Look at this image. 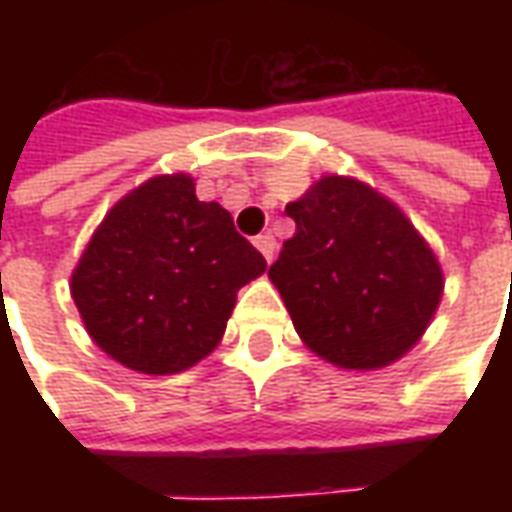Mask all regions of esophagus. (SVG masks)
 <instances>
[{
  "label": "esophagus",
  "mask_w": 512,
  "mask_h": 512,
  "mask_svg": "<svg viewBox=\"0 0 512 512\" xmlns=\"http://www.w3.org/2000/svg\"><path fill=\"white\" fill-rule=\"evenodd\" d=\"M255 246H257V252L266 257V263H271V260H274V255H277V241H274V235L271 233L257 235Z\"/></svg>",
  "instance_id": "obj_1"
}]
</instances>
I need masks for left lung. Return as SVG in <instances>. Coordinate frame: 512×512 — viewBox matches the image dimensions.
I'll use <instances>...</instances> for the list:
<instances>
[{"mask_svg":"<svg viewBox=\"0 0 512 512\" xmlns=\"http://www.w3.org/2000/svg\"><path fill=\"white\" fill-rule=\"evenodd\" d=\"M296 235L268 268L301 343L343 370L406 356L439 310L444 271L406 213L381 191L323 175L285 205Z\"/></svg>","mask_w":512,"mask_h":512,"instance_id":"obj_1","label":"left lung"}]
</instances>
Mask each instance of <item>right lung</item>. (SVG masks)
<instances>
[{"instance_id":"add662e5","label":"right lung","mask_w":512,"mask_h":512,"mask_svg":"<svg viewBox=\"0 0 512 512\" xmlns=\"http://www.w3.org/2000/svg\"><path fill=\"white\" fill-rule=\"evenodd\" d=\"M266 260L186 172L156 175L112 205L71 274L93 343L128 370L172 376L222 343L235 296Z\"/></svg>"}]
</instances>
